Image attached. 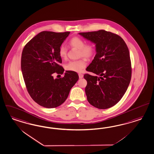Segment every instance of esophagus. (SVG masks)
<instances>
[{
  "label": "esophagus",
  "instance_id": "1",
  "mask_svg": "<svg viewBox=\"0 0 154 154\" xmlns=\"http://www.w3.org/2000/svg\"><path fill=\"white\" fill-rule=\"evenodd\" d=\"M79 77L80 79H82L83 78V75L82 74H79Z\"/></svg>",
  "mask_w": 154,
  "mask_h": 154
}]
</instances>
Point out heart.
I'll return each mask as SVG.
<instances>
[{
    "label": "heart",
    "instance_id": "1",
    "mask_svg": "<svg viewBox=\"0 0 154 154\" xmlns=\"http://www.w3.org/2000/svg\"><path fill=\"white\" fill-rule=\"evenodd\" d=\"M69 44L71 47L79 49V56L90 58L94 53V46L92 43L85 44L83 40L79 37H74L69 41ZM59 55L62 58H65L67 56V49L62 45L59 48ZM86 66L85 60L82 58L77 61H72L68 62L65 65L66 70L80 72Z\"/></svg>",
    "mask_w": 154,
    "mask_h": 154
}]
</instances>
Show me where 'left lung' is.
Instances as JSON below:
<instances>
[{"mask_svg": "<svg viewBox=\"0 0 154 154\" xmlns=\"http://www.w3.org/2000/svg\"><path fill=\"white\" fill-rule=\"evenodd\" d=\"M79 35L96 44V54L86 70L98 76L84 75L87 100L100 109H109L119 102L130 83L132 68L127 45L118 35L101 30Z\"/></svg>", "mask_w": 154, "mask_h": 154, "instance_id": "1", "label": "left lung"}]
</instances>
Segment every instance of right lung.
Wrapping results in <instances>:
<instances>
[{
  "label": "right lung",
  "instance_id": "1",
  "mask_svg": "<svg viewBox=\"0 0 154 154\" xmlns=\"http://www.w3.org/2000/svg\"><path fill=\"white\" fill-rule=\"evenodd\" d=\"M70 32H40L27 43L22 51L21 66L27 90L32 100L46 108H54L66 101L71 88L79 79L76 72L66 71L61 78L54 79V72L62 74L59 48Z\"/></svg>",
  "mask_w": 154,
  "mask_h": 154
}]
</instances>
